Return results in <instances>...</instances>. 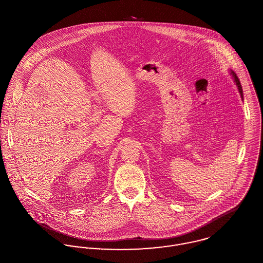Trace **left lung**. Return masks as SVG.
Masks as SVG:
<instances>
[{
    "mask_svg": "<svg viewBox=\"0 0 263 263\" xmlns=\"http://www.w3.org/2000/svg\"><path fill=\"white\" fill-rule=\"evenodd\" d=\"M232 75L234 77V80H235V82H236V85L238 86V89H239V92H240V94H241V97H243V90H242V86H241V83H240L238 77L236 76V74H235L234 72H232Z\"/></svg>",
    "mask_w": 263,
    "mask_h": 263,
    "instance_id": "left-lung-1",
    "label": "left lung"
}]
</instances>
